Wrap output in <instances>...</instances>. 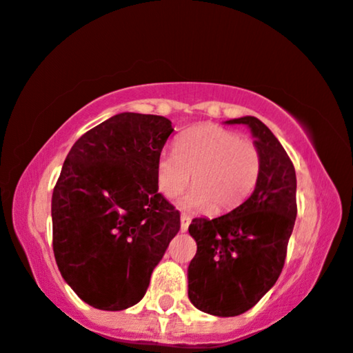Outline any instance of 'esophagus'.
<instances>
[{
  "instance_id": "1",
  "label": "esophagus",
  "mask_w": 353,
  "mask_h": 353,
  "mask_svg": "<svg viewBox=\"0 0 353 353\" xmlns=\"http://www.w3.org/2000/svg\"><path fill=\"white\" fill-rule=\"evenodd\" d=\"M190 223H192V216H190V214H186V213L181 214V231L188 230Z\"/></svg>"
}]
</instances>
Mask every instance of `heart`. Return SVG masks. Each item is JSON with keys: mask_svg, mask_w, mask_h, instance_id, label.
Segmentation results:
<instances>
[{"mask_svg": "<svg viewBox=\"0 0 353 353\" xmlns=\"http://www.w3.org/2000/svg\"><path fill=\"white\" fill-rule=\"evenodd\" d=\"M192 173L196 186L181 200V206L228 211L254 190L261 173V152L254 142L233 130L203 123L180 134L175 152L160 153L157 160V185L167 198L183 193Z\"/></svg>", "mask_w": 353, "mask_h": 353, "instance_id": "b5f03b06", "label": "heart"}]
</instances>
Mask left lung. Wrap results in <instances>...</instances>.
Wrapping results in <instances>:
<instances>
[{
  "label": "left lung",
  "instance_id": "1",
  "mask_svg": "<svg viewBox=\"0 0 353 353\" xmlns=\"http://www.w3.org/2000/svg\"><path fill=\"white\" fill-rule=\"evenodd\" d=\"M228 123L251 128L261 152L254 192L230 213L194 218L188 231L196 254L188 266V297L196 309L234 317L261 301L283 272L297 214L296 170L284 147L259 119Z\"/></svg>",
  "mask_w": 353,
  "mask_h": 353
}]
</instances>
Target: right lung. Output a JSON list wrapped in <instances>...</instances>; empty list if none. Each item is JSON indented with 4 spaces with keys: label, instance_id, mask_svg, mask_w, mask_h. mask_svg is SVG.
<instances>
[{
    "label": "right lung",
    "instance_id": "obj_1",
    "mask_svg": "<svg viewBox=\"0 0 353 353\" xmlns=\"http://www.w3.org/2000/svg\"><path fill=\"white\" fill-rule=\"evenodd\" d=\"M172 132L160 115L123 112L85 132L65 157L52 192L54 258L95 309L142 301L180 230V211L157 185V160Z\"/></svg>",
    "mask_w": 353,
    "mask_h": 353
}]
</instances>
